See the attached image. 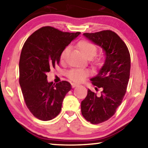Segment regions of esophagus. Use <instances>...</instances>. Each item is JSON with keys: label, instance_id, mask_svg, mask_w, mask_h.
Returning <instances> with one entry per match:
<instances>
[{"label": "esophagus", "instance_id": "1", "mask_svg": "<svg viewBox=\"0 0 148 148\" xmlns=\"http://www.w3.org/2000/svg\"><path fill=\"white\" fill-rule=\"evenodd\" d=\"M71 86H72V87H73V88H75V87H77V86H78V85H77V83H71Z\"/></svg>", "mask_w": 148, "mask_h": 148}]
</instances>
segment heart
<instances>
[{"mask_svg":"<svg viewBox=\"0 0 148 148\" xmlns=\"http://www.w3.org/2000/svg\"><path fill=\"white\" fill-rule=\"evenodd\" d=\"M77 47L81 52V53L87 58L88 60H90L93 57L96 55L97 53V47L92 43L88 42L87 40H81L77 44ZM69 51V47L67 46L63 49L61 51L60 55V60L61 61H64L66 59ZM101 63V60H97L94 61L95 65H100ZM87 71L83 69H73L70 70L67 73V77L69 79L75 82H81L85 79V77L87 75Z\"/></svg>","mask_w":148,"mask_h":148,"instance_id":"1","label":"heart"}]
</instances>
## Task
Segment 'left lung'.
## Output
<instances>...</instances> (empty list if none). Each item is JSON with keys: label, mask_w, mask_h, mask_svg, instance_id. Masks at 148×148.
Instances as JSON below:
<instances>
[{"label": "left lung", "mask_w": 148, "mask_h": 148, "mask_svg": "<svg viewBox=\"0 0 148 148\" xmlns=\"http://www.w3.org/2000/svg\"><path fill=\"white\" fill-rule=\"evenodd\" d=\"M83 36L101 47L105 56L103 65L90 79L93 85L103 88L101 95L98 97L88 89L87 97L81 102L82 115L88 122L97 124L112 117L122 103L130 78V56L125 43L112 31Z\"/></svg>", "instance_id": "8db88e82"}]
</instances>
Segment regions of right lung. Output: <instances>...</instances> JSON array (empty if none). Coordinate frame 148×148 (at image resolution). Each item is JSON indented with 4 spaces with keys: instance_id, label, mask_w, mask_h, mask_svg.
<instances>
[{
    "instance_id": "add662e5",
    "label": "right lung",
    "mask_w": 148,
    "mask_h": 148,
    "mask_svg": "<svg viewBox=\"0 0 148 148\" xmlns=\"http://www.w3.org/2000/svg\"><path fill=\"white\" fill-rule=\"evenodd\" d=\"M80 34L45 26L24 43L20 58L19 83L27 107L38 119L50 120L60 112L71 85L65 81L48 82L46 73L59 64L61 51Z\"/></svg>"
}]
</instances>
